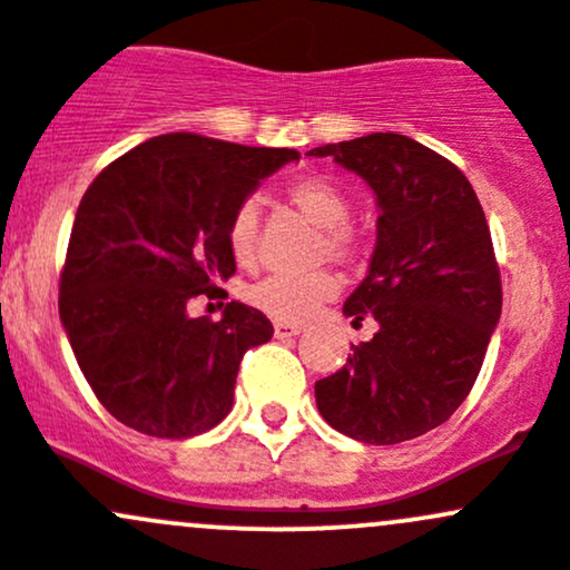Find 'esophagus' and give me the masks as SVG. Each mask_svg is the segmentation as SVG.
Here are the masks:
<instances>
[{
    "label": "esophagus",
    "mask_w": 570,
    "mask_h": 570,
    "mask_svg": "<svg viewBox=\"0 0 570 570\" xmlns=\"http://www.w3.org/2000/svg\"><path fill=\"white\" fill-rule=\"evenodd\" d=\"M302 324H291V321H277V324H274V334H277L279 340H285V337H296L298 332H302Z\"/></svg>",
    "instance_id": "obj_1"
}]
</instances>
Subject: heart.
<instances>
[{
    "label": "heart",
    "mask_w": 570,
    "mask_h": 570,
    "mask_svg": "<svg viewBox=\"0 0 570 570\" xmlns=\"http://www.w3.org/2000/svg\"><path fill=\"white\" fill-rule=\"evenodd\" d=\"M287 203L298 210L307 222L321 227V242L315 246L318 261H334L343 266H356L365 261L367 244L360 230L348 225L351 199L337 184L324 175H307V178L293 180L285 189ZM257 227H261V210L255 199H246L236 208L227 225V244L233 257L242 266H249L257 252ZM340 291V279L334 272L302 274V277H266L249 291V298L261 309L279 321H307L332 302Z\"/></svg>",
    "instance_id": "1"
}]
</instances>
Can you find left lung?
<instances>
[{"label":"left lung","mask_w":570,"mask_h":570,"mask_svg":"<svg viewBox=\"0 0 570 570\" xmlns=\"http://www.w3.org/2000/svg\"><path fill=\"white\" fill-rule=\"evenodd\" d=\"M379 203L371 272L345 298L354 326L343 371L315 381L318 412L365 444H397L442 425L466 401L500 324L502 283L480 199L466 175L403 134L324 145Z\"/></svg>","instance_id":"obj_1"}]
</instances>
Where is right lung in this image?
Listing matches in <instances>:
<instances>
[{"mask_svg":"<svg viewBox=\"0 0 570 570\" xmlns=\"http://www.w3.org/2000/svg\"><path fill=\"white\" fill-rule=\"evenodd\" d=\"M296 150L164 134L109 164L76 210L60 318L98 401L158 439L210 431L233 409L238 365L268 343L272 321L230 302L222 321L191 318L197 296L227 298L236 274L227 225Z\"/></svg>","mask_w":570,"mask_h":570,"instance_id":"add662e5","label":"right lung"}]
</instances>
